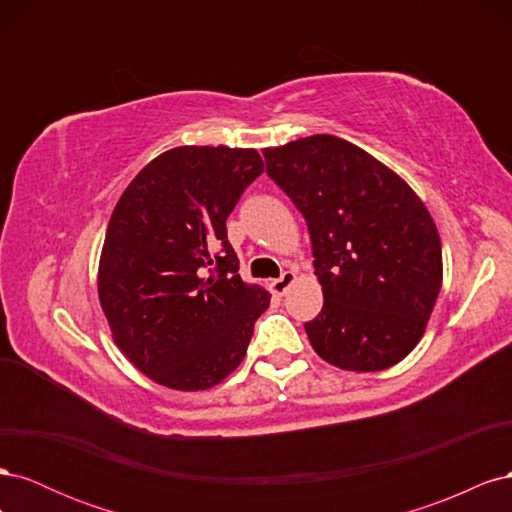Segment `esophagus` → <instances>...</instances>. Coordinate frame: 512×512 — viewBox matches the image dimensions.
Here are the masks:
<instances>
[{
  "mask_svg": "<svg viewBox=\"0 0 512 512\" xmlns=\"http://www.w3.org/2000/svg\"><path fill=\"white\" fill-rule=\"evenodd\" d=\"M297 271H286L282 277H280V280H271L269 282V290L273 292V294H280V297H282V294L294 284V282H297Z\"/></svg>",
  "mask_w": 512,
  "mask_h": 512,
  "instance_id": "obj_1",
  "label": "esophagus"
}]
</instances>
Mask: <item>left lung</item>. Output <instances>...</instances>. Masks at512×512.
I'll return each mask as SVG.
<instances>
[{
	"label": "left lung",
	"mask_w": 512,
	"mask_h": 512,
	"mask_svg": "<svg viewBox=\"0 0 512 512\" xmlns=\"http://www.w3.org/2000/svg\"><path fill=\"white\" fill-rule=\"evenodd\" d=\"M262 156L312 237L324 305L305 322L309 344L356 374L404 361L442 286V243L423 200L393 168L331 134Z\"/></svg>",
	"instance_id": "left-lung-1"
}]
</instances>
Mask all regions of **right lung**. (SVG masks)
<instances>
[{
  "instance_id": "add662e5",
  "label": "right lung",
  "mask_w": 512,
  "mask_h": 512,
  "mask_svg": "<svg viewBox=\"0 0 512 512\" xmlns=\"http://www.w3.org/2000/svg\"><path fill=\"white\" fill-rule=\"evenodd\" d=\"M262 170L256 149L183 145L117 200L98 297L113 342L153 382L205 391L243 361L271 294L239 277L226 218Z\"/></svg>"
}]
</instances>
